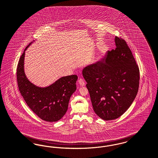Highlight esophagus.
I'll list each match as a JSON object with an SVG mask.
<instances>
[{
  "label": "esophagus",
  "instance_id": "obj_1",
  "mask_svg": "<svg viewBox=\"0 0 158 158\" xmlns=\"http://www.w3.org/2000/svg\"><path fill=\"white\" fill-rule=\"evenodd\" d=\"M78 83L81 85V86H84L85 85V81H84V79H82V78H80L79 80H78Z\"/></svg>",
  "mask_w": 158,
  "mask_h": 158
}]
</instances>
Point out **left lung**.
Returning a JSON list of instances; mask_svg holds the SVG:
<instances>
[{"label":"left lung","mask_w":158,"mask_h":158,"mask_svg":"<svg viewBox=\"0 0 158 158\" xmlns=\"http://www.w3.org/2000/svg\"><path fill=\"white\" fill-rule=\"evenodd\" d=\"M116 49L87 65L82 74L93 109L103 120L118 118L128 110L139 90V68L125 40L115 37Z\"/></svg>","instance_id":"obj_1"}]
</instances>
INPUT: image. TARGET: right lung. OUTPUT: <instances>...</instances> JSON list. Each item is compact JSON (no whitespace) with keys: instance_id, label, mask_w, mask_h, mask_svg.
I'll return each mask as SVG.
<instances>
[{"instance_id":"obj_1","label":"right lung","mask_w":158,"mask_h":158,"mask_svg":"<svg viewBox=\"0 0 158 158\" xmlns=\"http://www.w3.org/2000/svg\"><path fill=\"white\" fill-rule=\"evenodd\" d=\"M21 55L17 70L19 92L29 108L40 119L47 122L61 119L68 109L72 95L76 89L77 75L61 77L47 87H38L31 83L24 70L25 51Z\"/></svg>"}]
</instances>
